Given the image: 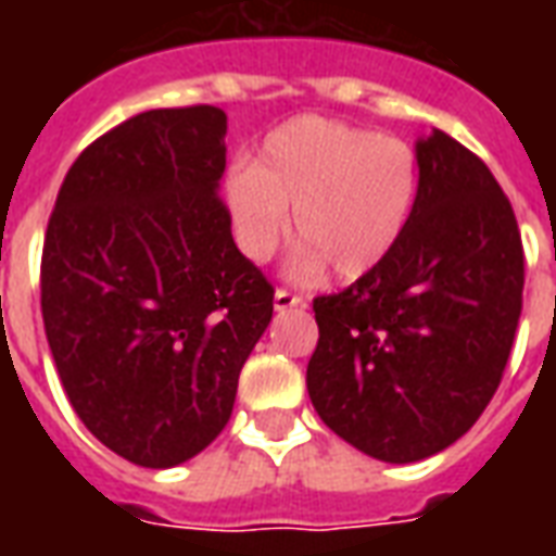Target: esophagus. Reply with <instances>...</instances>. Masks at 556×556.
<instances>
[{"mask_svg":"<svg viewBox=\"0 0 556 556\" xmlns=\"http://www.w3.org/2000/svg\"><path fill=\"white\" fill-rule=\"evenodd\" d=\"M274 306H277L279 313H282V309H294V306H303V298L289 289H277V294H274Z\"/></svg>","mask_w":556,"mask_h":556,"instance_id":"esophagus-1","label":"esophagus"}]
</instances>
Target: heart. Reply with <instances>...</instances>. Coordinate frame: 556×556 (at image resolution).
<instances>
[{"mask_svg": "<svg viewBox=\"0 0 556 556\" xmlns=\"http://www.w3.org/2000/svg\"><path fill=\"white\" fill-rule=\"evenodd\" d=\"M417 154L405 139L325 115L279 125L253 169L229 178V207L243 253L265 262L289 231L303 241L294 267L342 279L369 274L393 253L417 199Z\"/></svg>", "mask_w": 556, "mask_h": 556, "instance_id": "obj_1", "label": "heart"}]
</instances>
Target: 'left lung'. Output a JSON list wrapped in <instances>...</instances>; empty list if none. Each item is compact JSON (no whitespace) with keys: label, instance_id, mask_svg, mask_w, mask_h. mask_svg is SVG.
Segmentation results:
<instances>
[{"label":"left lung","instance_id":"obj_1","mask_svg":"<svg viewBox=\"0 0 556 556\" xmlns=\"http://www.w3.org/2000/svg\"><path fill=\"white\" fill-rule=\"evenodd\" d=\"M408 226L381 265L315 298L306 390L361 453L408 465L465 434L501 387L525 291V247L489 166L434 130L417 142Z\"/></svg>","mask_w":556,"mask_h":556}]
</instances>
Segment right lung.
Returning a JSON list of instances; mask_svg holds the SVG:
<instances>
[{
	"label": "right lung",
	"mask_w": 556,
	"mask_h": 556,
	"mask_svg": "<svg viewBox=\"0 0 556 556\" xmlns=\"http://www.w3.org/2000/svg\"><path fill=\"white\" fill-rule=\"evenodd\" d=\"M223 169V110H148L74 160L47 223L55 372L83 426L134 465H181L226 429L274 315V286L231 238Z\"/></svg>",
	"instance_id": "1"
}]
</instances>
